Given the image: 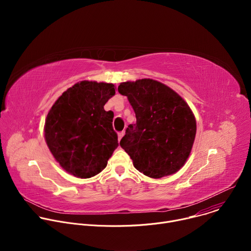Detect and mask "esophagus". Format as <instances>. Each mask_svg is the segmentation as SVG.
<instances>
[{
  "instance_id": "34e87169",
  "label": "esophagus",
  "mask_w": 251,
  "mask_h": 251,
  "mask_svg": "<svg viewBox=\"0 0 251 251\" xmlns=\"http://www.w3.org/2000/svg\"><path fill=\"white\" fill-rule=\"evenodd\" d=\"M124 134H125V132H120V133H118V139H119V141L122 139V137L124 136Z\"/></svg>"
}]
</instances>
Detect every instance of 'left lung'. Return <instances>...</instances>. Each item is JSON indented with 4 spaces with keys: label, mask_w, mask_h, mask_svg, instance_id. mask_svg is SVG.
Returning a JSON list of instances; mask_svg holds the SVG:
<instances>
[{
    "label": "left lung",
    "mask_w": 251,
    "mask_h": 251,
    "mask_svg": "<svg viewBox=\"0 0 251 251\" xmlns=\"http://www.w3.org/2000/svg\"><path fill=\"white\" fill-rule=\"evenodd\" d=\"M120 94L127 96L136 114L120 146L144 175L159 178L180 170L191 153L197 124L185 100L167 85L140 79L123 82Z\"/></svg>",
    "instance_id": "8db88e82"
}]
</instances>
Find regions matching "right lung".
Segmentation results:
<instances>
[{"label":"right lung","mask_w":251,"mask_h":251,"mask_svg":"<svg viewBox=\"0 0 251 251\" xmlns=\"http://www.w3.org/2000/svg\"><path fill=\"white\" fill-rule=\"evenodd\" d=\"M114 94L112 83L81 81L63 92L48 114L47 144L59 165L75 176L99 174L119 146L113 112L104 110Z\"/></svg>","instance_id":"add662e5"}]
</instances>
